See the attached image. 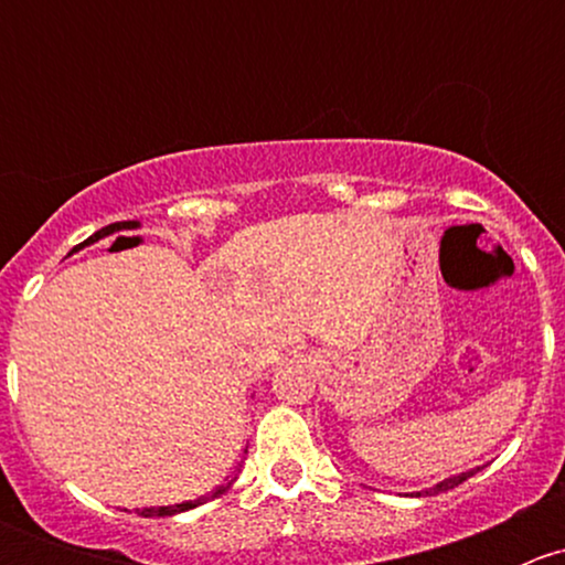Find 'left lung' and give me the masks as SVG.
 <instances>
[{"instance_id":"obj_1","label":"left lung","mask_w":565,"mask_h":565,"mask_svg":"<svg viewBox=\"0 0 565 565\" xmlns=\"http://www.w3.org/2000/svg\"><path fill=\"white\" fill-rule=\"evenodd\" d=\"M478 470H481V467H472V470H467V472H459V476H451V478H446V481H440V483H437V487L426 489V494H440V492H448V489L459 487V483H465L467 478H470V476H476Z\"/></svg>"}]
</instances>
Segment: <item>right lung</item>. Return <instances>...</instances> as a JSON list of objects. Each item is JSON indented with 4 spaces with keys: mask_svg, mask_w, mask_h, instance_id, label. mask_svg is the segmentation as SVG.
I'll return each instance as SVG.
<instances>
[{
    "mask_svg": "<svg viewBox=\"0 0 565 565\" xmlns=\"http://www.w3.org/2000/svg\"><path fill=\"white\" fill-rule=\"evenodd\" d=\"M136 221H119V224H108V226H104V230L100 232H95L93 237H89V241H100V237H106V235H114V232H119V230H136ZM232 483H235V478H230L226 476V481L221 483V487H215L213 492H207L204 494V498H196V500H188V503H177V505H158V509H145L141 511V516H174V514H182V511H188V509H196V505H202V503H207V500H215V498H221V494L226 492V489L232 487Z\"/></svg>",
    "mask_w": 565,
    "mask_h": 565,
    "instance_id": "add662e5",
    "label": "right lung"
}]
</instances>
